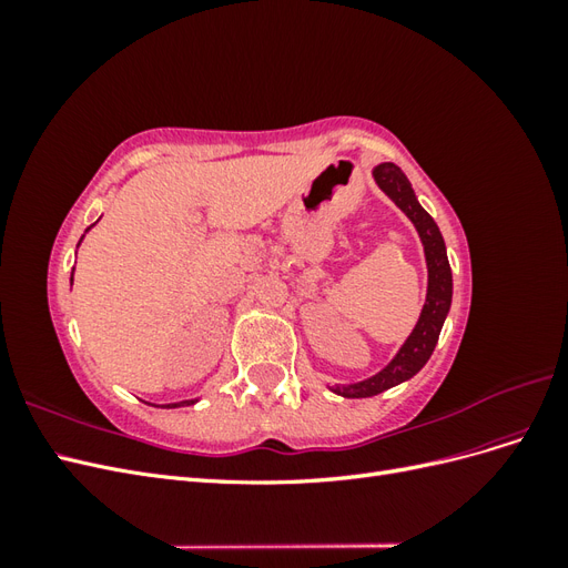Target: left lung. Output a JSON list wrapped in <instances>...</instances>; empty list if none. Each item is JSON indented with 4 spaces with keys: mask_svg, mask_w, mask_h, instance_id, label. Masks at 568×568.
Here are the masks:
<instances>
[{
    "mask_svg": "<svg viewBox=\"0 0 568 568\" xmlns=\"http://www.w3.org/2000/svg\"><path fill=\"white\" fill-rule=\"evenodd\" d=\"M374 180L379 184L382 192L412 220V225L417 227L426 255L428 288L419 322L403 343L398 355H395L379 374L369 376L365 382H357L351 386H334L332 390L343 395V398H372L376 393L412 379V376L428 363V357H432L443 329V322L448 317L453 303V272L448 263V253H445L443 234L434 217L422 209L415 192H412L409 180L395 163L376 165Z\"/></svg>",
    "mask_w": 568,
    "mask_h": 568,
    "instance_id": "1",
    "label": "left lung"
}]
</instances>
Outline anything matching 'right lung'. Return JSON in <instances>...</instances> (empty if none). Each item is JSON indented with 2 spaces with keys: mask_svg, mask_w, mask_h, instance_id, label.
<instances>
[{
  "mask_svg": "<svg viewBox=\"0 0 568 568\" xmlns=\"http://www.w3.org/2000/svg\"><path fill=\"white\" fill-rule=\"evenodd\" d=\"M71 284H73V277H71ZM196 400H182V403H170V405H163V407H184V405H194Z\"/></svg>",
  "mask_w": 568,
  "mask_h": 568,
  "instance_id": "add662e5",
  "label": "right lung"
}]
</instances>
